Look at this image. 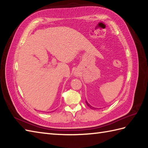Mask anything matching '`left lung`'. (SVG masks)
Listing matches in <instances>:
<instances>
[{
    "label": "left lung",
    "instance_id": "8db88e82",
    "mask_svg": "<svg viewBox=\"0 0 148 148\" xmlns=\"http://www.w3.org/2000/svg\"><path fill=\"white\" fill-rule=\"evenodd\" d=\"M85 102H86V105H87L90 108V109H98V108H95V107H93L91 106L90 105V104L87 102V101H85Z\"/></svg>",
    "mask_w": 148,
    "mask_h": 148
}]
</instances>
